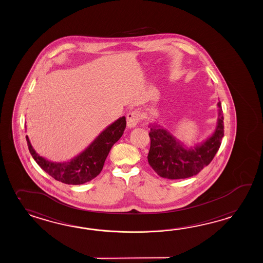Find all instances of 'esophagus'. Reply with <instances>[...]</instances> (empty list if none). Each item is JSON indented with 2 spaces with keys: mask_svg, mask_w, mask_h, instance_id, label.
Wrapping results in <instances>:
<instances>
[{
  "mask_svg": "<svg viewBox=\"0 0 263 263\" xmlns=\"http://www.w3.org/2000/svg\"><path fill=\"white\" fill-rule=\"evenodd\" d=\"M140 120V114L137 111L129 112L126 116V123L128 128H134L136 125L139 123Z\"/></svg>",
  "mask_w": 263,
  "mask_h": 263,
  "instance_id": "1",
  "label": "esophagus"
}]
</instances>
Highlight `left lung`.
Listing matches in <instances>:
<instances>
[{
	"instance_id": "obj_1",
	"label": "left lung",
	"mask_w": 263,
	"mask_h": 263,
	"mask_svg": "<svg viewBox=\"0 0 263 263\" xmlns=\"http://www.w3.org/2000/svg\"><path fill=\"white\" fill-rule=\"evenodd\" d=\"M216 127L210 137L194 146L186 145L168 129L158 123H149L151 146L148 162L159 176L168 179H183L197 175L211 162L223 137V116L219 101Z\"/></svg>"
}]
</instances>
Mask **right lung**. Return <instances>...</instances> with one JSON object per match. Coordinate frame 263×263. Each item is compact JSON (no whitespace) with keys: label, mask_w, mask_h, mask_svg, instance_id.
<instances>
[{"label":"right lung","mask_w":263,"mask_h":263,"mask_svg":"<svg viewBox=\"0 0 263 263\" xmlns=\"http://www.w3.org/2000/svg\"><path fill=\"white\" fill-rule=\"evenodd\" d=\"M125 126V117L119 118L105 127L85 150L64 162H53L41 157L33 148L28 136L26 140L32 157L48 175L65 184L81 185L99 175L112 146L123 136Z\"/></svg>","instance_id":"right-lung-1"}]
</instances>
